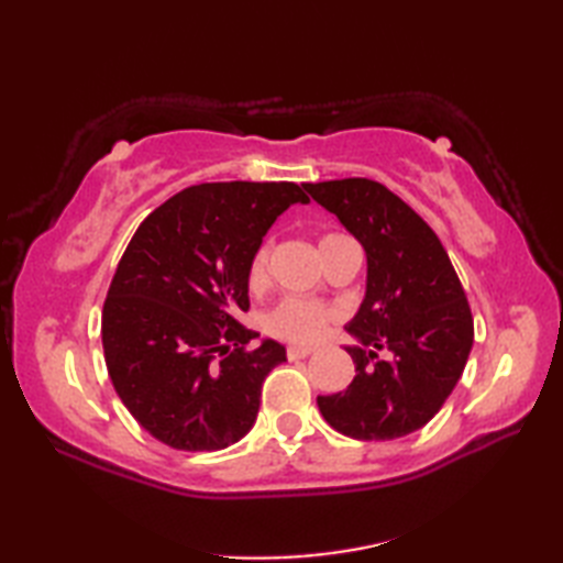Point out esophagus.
Segmentation results:
<instances>
[{
  "mask_svg": "<svg viewBox=\"0 0 563 563\" xmlns=\"http://www.w3.org/2000/svg\"><path fill=\"white\" fill-rule=\"evenodd\" d=\"M312 353H314L312 345H290V349H288L290 361H300V357H307V355H312Z\"/></svg>",
  "mask_w": 563,
  "mask_h": 563,
  "instance_id": "esophagus-1",
  "label": "esophagus"
}]
</instances>
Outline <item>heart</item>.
<instances>
[{
	"mask_svg": "<svg viewBox=\"0 0 563 563\" xmlns=\"http://www.w3.org/2000/svg\"><path fill=\"white\" fill-rule=\"evenodd\" d=\"M339 239H343V236L329 234L321 239L319 249L339 242ZM266 273H268V246H261L254 254V258H251L249 283L261 285L263 280H266ZM333 317H336L333 314V309H329L324 305L288 297V300H283L271 309L266 319H263V324H266L268 333H273V336H278V339L292 341V343H314L324 336V331L333 321Z\"/></svg>",
	"mask_w": 563,
	"mask_h": 563,
	"instance_id": "heart-1",
	"label": "heart"
}]
</instances>
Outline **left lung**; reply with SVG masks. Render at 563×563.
<instances>
[{"instance_id": "obj_1", "label": "left lung", "mask_w": 563, "mask_h": 563, "mask_svg": "<svg viewBox=\"0 0 563 563\" xmlns=\"http://www.w3.org/2000/svg\"><path fill=\"white\" fill-rule=\"evenodd\" d=\"M305 190L367 258L365 297L345 324L355 377L349 389L317 397L319 411L355 440L409 435L442 409L470 357L474 321L462 283L438 234L389 188L341 178Z\"/></svg>"}]
</instances>
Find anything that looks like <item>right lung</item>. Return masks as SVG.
Segmentation results:
<instances>
[{
  "label": "right lung",
  "instance_id": "obj_1",
  "mask_svg": "<svg viewBox=\"0 0 563 563\" xmlns=\"http://www.w3.org/2000/svg\"><path fill=\"white\" fill-rule=\"evenodd\" d=\"M295 202L290 181L200 184L137 227L103 305L106 367L135 421L164 445L212 452L256 423L261 387L285 345L236 321L249 266L271 224Z\"/></svg>",
  "mask_w": 563,
  "mask_h": 563
}]
</instances>
